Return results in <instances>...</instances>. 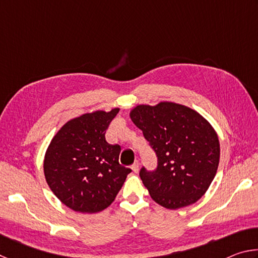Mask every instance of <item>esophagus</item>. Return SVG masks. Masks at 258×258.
Wrapping results in <instances>:
<instances>
[{
	"label": "esophagus",
	"instance_id": "esophagus-1",
	"mask_svg": "<svg viewBox=\"0 0 258 258\" xmlns=\"http://www.w3.org/2000/svg\"><path fill=\"white\" fill-rule=\"evenodd\" d=\"M131 168L133 169L134 173H138V171H139V161H135V163L132 166H131Z\"/></svg>",
	"mask_w": 258,
	"mask_h": 258
}]
</instances>
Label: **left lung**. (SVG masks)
I'll return each mask as SVG.
<instances>
[{
  "label": "left lung",
  "mask_w": 258,
  "mask_h": 258,
  "mask_svg": "<svg viewBox=\"0 0 258 258\" xmlns=\"http://www.w3.org/2000/svg\"><path fill=\"white\" fill-rule=\"evenodd\" d=\"M131 118L157 157L140 177L160 206L177 209L195 204L211 185L220 161V142L212 125L182 104L160 102L135 107Z\"/></svg>",
  "instance_id": "left-lung-1"
}]
</instances>
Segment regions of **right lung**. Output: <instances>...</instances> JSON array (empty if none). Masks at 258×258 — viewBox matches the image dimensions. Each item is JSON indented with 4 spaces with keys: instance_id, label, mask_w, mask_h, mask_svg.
<instances>
[{
    "instance_id": "1",
    "label": "right lung",
    "mask_w": 258,
    "mask_h": 258,
    "mask_svg": "<svg viewBox=\"0 0 258 258\" xmlns=\"http://www.w3.org/2000/svg\"><path fill=\"white\" fill-rule=\"evenodd\" d=\"M119 109L84 113L59 130L47 148L44 175L61 203L81 213H98L113 200L132 169L119 164V145L106 131Z\"/></svg>"
}]
</instances>
